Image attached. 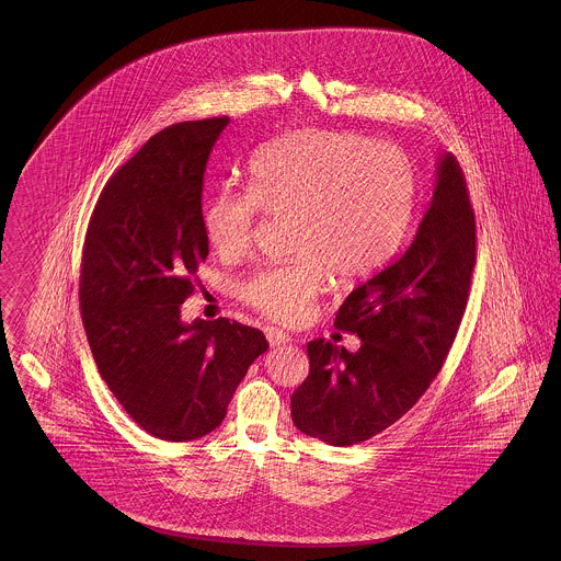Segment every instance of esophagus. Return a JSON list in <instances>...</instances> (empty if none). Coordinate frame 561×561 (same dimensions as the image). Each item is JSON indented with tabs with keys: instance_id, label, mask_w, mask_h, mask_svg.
Returning <instances> with one entry per match:
<instances>
[{
	"instance_id": "obj_1",
	"label": "esophagus",
	"mask_w": 561,
	"mask_h": 561,
	"mask_svg": "<svg viewBox=\"0 0 561 561\" xmlns=\"http://www.w3.org/2000/svg\"><path fill=\"white\" fill-rule=\"evenodd\" d=\"M265 334H267V341L271 343V347H279V345H286L290 343V336L277 328H265Z\"/></svg>"
}]
</instances>
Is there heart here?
<instances>
[{"mask_svg": "<svg viewBox=\"0 0 561 561\" xmlns=\"http://www.w3.org/2000/svg\"><path fill=\"white\" fill-rule=\"evenodd\" d=\"M252 188L220 187L204 229L225 259L243 256L261 214L294 216L296 259L250 273L240 296L279 323L305 320L328 273L343 284L373 277L400 252L416 206L408 156L362 134L305 128L263 147L250 163Z\"/></svg>", "mask_w": 561, "mask_h": 561, "instance_id": "obj_1", "label": "heart"}]
</instances>
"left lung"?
Wrapping results in <instances>:
<instances>
[{
	"instance_id": "8db88e82",
	"label": "left lung",
	"mask_w": 561,
	"mask_h": 561,
	"mask_svg": "<svg viewBox=\"0 0 561 561\" xmlns=\"http://www.w3.org/2000/svg\"><path fill=\"white\" fill-rule=\"evenodd\" d=\"M476 213L460 163L446 153L410 248L357 286L334 325L357 334L348 353L307 343L309 376L290 398L298 431L353 446L391 427L442 370L465 316L478 256Z\"/></svg>"
}]
</instances>
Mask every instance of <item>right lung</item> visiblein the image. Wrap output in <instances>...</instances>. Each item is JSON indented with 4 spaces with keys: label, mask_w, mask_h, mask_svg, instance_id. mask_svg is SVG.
<instances>
[{
    "label": "right lung",
    "mask_w": 561,
    "mask_h": 561,
    "mask_svg": "<svg viewBox=\"0 0 561 561\" xmlns=\"http://www.w3.org/2000/svg\"><path fill=\"white\" fill-rule=\"evenodd\" d=\"M229 117L151 136L101 191L80 271V309L96 368L134 423L188 442L218 427L241 378L268 348L240 321L181 320L208 256L202 191Z\"/></svg>",
    "instance_id": "right-lung-1"
}]
</instances>
